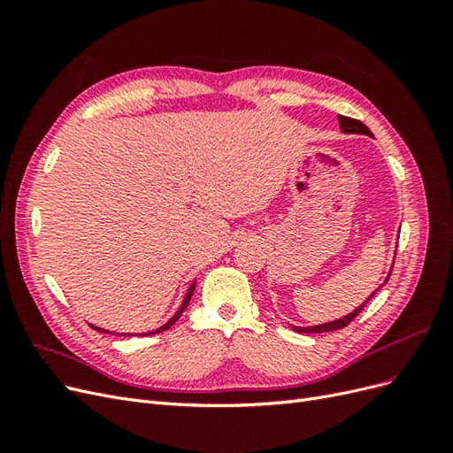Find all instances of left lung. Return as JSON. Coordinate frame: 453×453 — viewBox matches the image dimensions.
I'll use <instances>...</instances> for the list:
<instances>
[{
    "label": "left lung",
    "instance_id": "8db88e82",
    "mask_svg": "<svg viewBox=\"0 0 453 453\" xmlns=\"http://www.w3.org/2000/svg\"><path fill=\"white\" fill-rule=\"evenodd\" d=\"M338 120H340V130L342 132H346V134H365V135H372V132H370L361 120H357V119H351V117H344V115H338ZM389 276H391V272H389ZM389 276L386 278V281H383L381 285H386L388 283V280H389ZM380 285V287H381ZM376 295V291L370 295L365 303L357 308V310H353L351 313H348L346 318H340V319H336V321H331V323H325V325H315V326H293L296 333H306V334H310V333H328V331H338V328H344V326H348L355 318H357V315L363 311V308H365V304L368 303L370 298H372Z\"/></svg>",
    "mask_w": 453,
    "mask_h": 453
}]
</instances>
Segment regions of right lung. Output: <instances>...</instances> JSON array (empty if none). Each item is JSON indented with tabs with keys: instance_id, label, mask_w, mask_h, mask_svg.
Masks as SVG:
<instances>
[{
	"instance_id": "obj_1",
	"label": "right lung",
	"mask_w": 453,
	"mask_h": 453,
	"mask_svg": "<svg viewBox=\"0 0 453 453\" xmlns=\"http://www.w3.org/2000/svg\"><path fill=\"white\" fill-rule=\"evenodd\" d=\"M195 287H196V283H193V285H190V289L187 291V295H185V300H183V304H181V308L180 310H177L175 311V315H173V318L166 323V325H162L160 328H157V331H150V333H147L145 336H149V334H158V333H162V331H168V328L172 326V325H175V321L177 319H180V315L183 313V310L188 306V300H190V296H193V293H195ZM96 328V331H100V333H107V331H102V328H98V326H94ZM132 336V334H130Z\"/></svg>"
}]
</instances>
